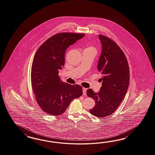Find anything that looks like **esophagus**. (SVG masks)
Instances as JSON below:
<instances>
[{
    "instance_id": "obj_1",
    "label": "esophagus",
    "mask_w": 155,
    "mask_h": 155,
    "mask_svg": "<svg viewBox=\"0 0 155 155\" xmlns=\"http://www.w3.org/2000/svg\"><path fill=\"white\" fill-rule=\"evenodd\" d=\"M82 90H83V95H86V91H87V88L83 87V88H82Z\"/></svg>"
}]
</instances>
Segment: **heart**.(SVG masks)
<instances>
[{"label":"heart","mask_w":155,"mask_h":155,"mask_svg":"<svg viewBox=\"0 0 155 155\" xmlns=\"http://www.w3.org/2000/svg\"><path fill=\"white\" fill-rule=\"evenodd\" d=\"M84 50H85L91 51H92V52H94V53H95V54L96 53V49L94 48V47H92V46H88V47L86 48Z\"/></svg>","instance_id":"b5f03b06"}]
</instances>
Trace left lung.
I'll return each instance as SVG.
<instances>
[{
    "label": "left lung",
    "instance_id": "left-lung-1",
    "mask_svg": "<svg viewBox=\"0 0 155 155\" xmlns=\"http://www.w3.org/2000/svg\"><path fill=\"white\" fill-rule=\"evenodd\" d=\"M102 51L97 64V70L102 74V86L97 93L90 88L87 96L95 101L90 110L96 117H106L115 112L120 105L128 88L129 68L124 53L115 42L99 35Z\"/></svg>",
    "mask_w": 155,
    "mask_h": 155
}]
</instances>
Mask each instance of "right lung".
I'll return each instance as SVG.
<instances>
[{
    "label": "right lung",
    "mask_w": 155,
    "mask_h": 155,
    "mask_svg": "<svg viewBox=\"0 0 155 155\" xmlns=\"http://www.w3.org/2000/svg\"><path fill=\"white\" fill-rule=\"evenodd\" d=\"M85 35H55L38 49L31 68V83L36 101L41 109L51 115L63 113L74 98L83 94L82 87L61 80L59 70L64 65L66 50Z\"/></svg>",
    "instance_id": "obj_1"
}]
</instances>
